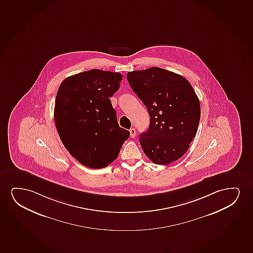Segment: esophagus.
Instances as JSON below:
<instances>
[{
    "mask_svg": "<svg viewBox=\"0 0 253 253\" xmlns=\"http://www.w3.org/2000/svg\"><path fill=\"white\" fill-rule=\"evenodd\" d=\"M129 133H130V137H135V135H136V131H135V128H130V129H129Z\"/></svg>",
    "mask_w": 253,
    "mask_h": 253,
    "instance_id": "34e87169",
    "label": "esophagus"
}]
</instances>
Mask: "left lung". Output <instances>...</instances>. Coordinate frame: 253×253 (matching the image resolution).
<instances>
[{
  "instance_id": "left-lung-1",
  "label": "left lung",
  "mask_w": 253,
  "mask_h": 253,
  "mask_svg": "<svg viewBox=\"0 0 253 253\" xmlns=\"http://www.w3.org/2000/svg\"><path fill=\"white\" fill-rule=\"evenodd\" d=\"M138 98L148 109L150 125L140 136L142 150L154 164L182 157L197 134L200 102L183 76L158 67L127 74Z\"/></svg>"
}]
</instances>
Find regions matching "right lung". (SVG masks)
Instances as JSON below:
<instances>
[{
  "label": "right lung",
  "instance_id": "add662e5",
  "mask_svg": "<svg viewBox=\"0 0 253 253\" xmlns=\"http://www.w3.org/2000/svg\"><path fill=\"white\" fill-rule=\"evenodd\" d=\"M122 79L120 73L91 69L66 78L56 93L54 119L60 139L86 168H106L129 136L119 127L110 100Z\"/></svg>",
  "mask_w": 253,
  "mask_h": 253
}]
</instances>
